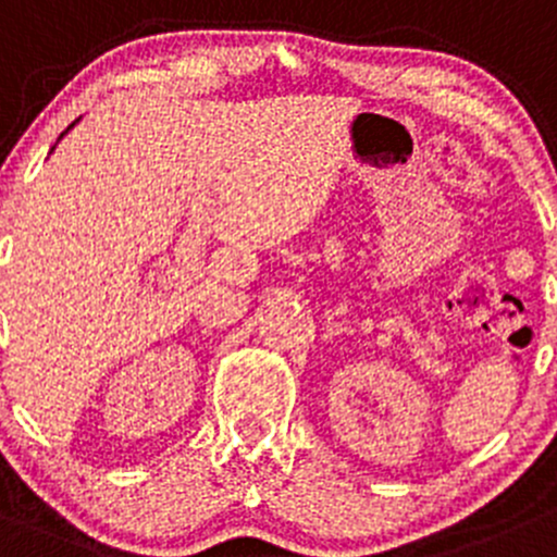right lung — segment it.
Listing matches in <instances>:
<instances>
[{
    "label": "right lung",
    "instance_id": "right-lung-1",
    "mask_svg": "<svg viewBox=\"0 0 557 557\" xmlns=\"http://www.w3.org/2000/svg\"><path fill=\"white\" fill-rule=\"evenodd\" d=\"M75 122H78V119H75ZM75 122H73V124H70V127H67V129H73V127H75ZM67 129H64V133H67ZM64 133H62V135H64ZM62 135H59V138H62ZM51 152H53V149H51Z\"/></svg>",
    "mask_w": 557,
    "mask_h": 557
}]
</instances>
